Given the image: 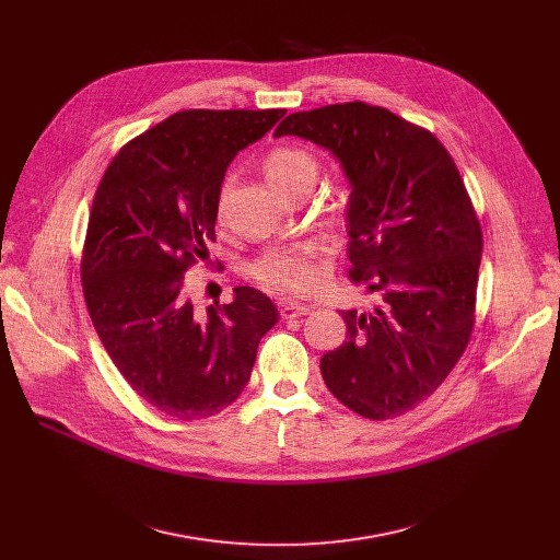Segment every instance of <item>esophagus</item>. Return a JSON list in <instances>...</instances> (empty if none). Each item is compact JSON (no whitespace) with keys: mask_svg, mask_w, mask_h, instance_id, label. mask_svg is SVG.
I'll return each instance as SVG.
<instances>
[{"mask_svg":"<svg viewBox=\"0 0 560 560\" xmlns=\"http://www.w3.org/2000/svg\"><path fill=\"white\" fill-rule=\"evenodd\" d=\"M312 312V305L296 303V301H285L281 303V316L283 318H294V316H305Z\"/></svg>","mask_w":560,"mask_h":560,"instance_id":"34e87169","label":"esophagus"}]
</instances>
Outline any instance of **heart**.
I'll list each match as a JSON object with an SVG mask.
<instances>
[{
    "label": "heart",
    "mask_w": 560,
    "mask_h": 560,
    "mask_svg": "<svg viewBox=\"0 0 560 560\" xmlns=\"http://www.w3.org/2000/svg\"><path fill=\"white\" fill-rule=\"evenodd\" d=\"M264 171L268 182L281 192L292 195L303 186H314L318 175L316 159L294 145H279L268 152ZM318 253L316 242H303L285 248H275L255 259L248 268L250 277L266 285L268 290L279 292H305L318 283V272L314 257Z\"/></svg>",
    "instance_id": "heart-1"
}]
</instances>
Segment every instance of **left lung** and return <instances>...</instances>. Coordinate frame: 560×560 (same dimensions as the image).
Wrapping results in <instances>:
<instances>
[{"label":"left lung","mask_w":560,"mask_h":560,"mask_svg":"<svg viewBox=\"0 0 560 560\" xmlns=\"http://www.w3.org/2000/svg\"><path fill=\"white\" fill-rule=\"evenodd\" d=\"M328 150L350 184V277L378 292L343 310L348 341L322 357L328 389L383 421L445 381L471 335L483 236L456 164L428 130L363 102L288 115L275 137Z\"/></svg>","instance_id":"obj_1"}]
</instances>
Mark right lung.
Segmentation results:
<instances>
[{
  "label": "right lung",
  "instance_id": "add662e5",
  "mask_svg": "<svg viewBox=\"0 0 560 560\" xmlns=\"http://www.w3.org/2000/svg\"><path fill=\"white\" fill-rule=\"evenodd\" d=\"M272 110H184L124 145L89 219L82 283L108 357L154 410L179 421L228 408L250 381L279 310L250 285L197 312L186 270L208 257L219 195L238 150L281 117Z\"/></svg>",
  "mask_w": 560,
  "mask_h": 560
}]
</instances>
